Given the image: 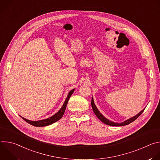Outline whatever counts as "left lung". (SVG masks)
Instances as JSON below:
<instances>
[{
    "label": "left lung",
    "mask_w": 160,
    "mask_h": 160,
    "mask_svg": "<svg viewBox=\"0 0 160 160\" xmlns=\"http://www.w3.org/2000/svg\"><path fill=\"white\" fill-rule=\"evenodd\" d=\"M91 105H92V109H93V111L95 113V115L97 116V117L102 122L106 124V125H111V126H115V127H118V126H125V125H128L130 123H131L132 122H133V121H135L137 118H138L141 114L143 112V111H144L145 109H142L139 113H138V115H135V117H132V118H129L128 120L122 122V123H115V122H112L111 121H109V120L106 119L102 114L100 112V111L98 109L97 107L96 106L95 104H94V99L93 98L92 99V101H91Z\"/></svg>",
    "instance_id": "left-lung-1"
}]
</instances>
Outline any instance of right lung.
<instances>
[{
    "mask_svg": "<svg viewBox=\"0 0 160 160\" xmlns=\"http://www.w3.org/2000/svg\"><path fill=\"white\" fill-rule=\"evenodd\" d=\"M74 90H75V89H73L70 91L69 94H68L67 98L66 99V100H65V101L63 104V106H62L61 109L57 113H56L54 115H53L52 117H51L49 118H47V119L39 120V121H31V120H27V119L22 118L21 117L22 119H23L25 121H26L27 123H28L30 125H33L35 127H45V126H48V125H49L51 124H52V123H55L56 122L60 120L62 118V117L63 116L64 112L65 111V109H66V106H67V104H68V101H69V99L71 97V96L72 95V94L73 93Z\"/></svg>",
    "mask_w": 160,
    "mask_h": 160,
    "instance_id": "1",
    "label": "right lung"
}]
</instances>
